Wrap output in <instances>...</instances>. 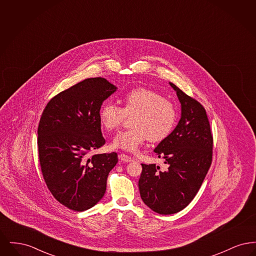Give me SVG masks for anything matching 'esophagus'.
I'll list each match as a JSON object with an SVG mask.
<instances>
[{"instance_id":"34e87169","label":"esophagus","mask_w":256,"mask_h":256,"mask_svg":"<svg viewBox=\"0 0 256 256\" xmlns=\"http://www.w3.org/2000/svg\"><path fill=\"white\" fill-rule=\"evenodd\" d=\"M119 158L121 159L124 162H132V161L134 160V158H132V156H128L124 154H121L119 156Z\"/></svg>"}]
</instances>
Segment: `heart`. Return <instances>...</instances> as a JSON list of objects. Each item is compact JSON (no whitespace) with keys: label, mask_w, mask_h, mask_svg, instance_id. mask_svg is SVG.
<instances>
[{"label":"heart","mask_w":256,"mask_h":256,"mask_svg":"<svg viewBox=\"0 0 256 256\" xmlns=\"http://www.w3.org/2000/svg\"><path fill=\"white\" fill-rule=\"evenodd\" d=\"M124 106L106 102L100 108L98 117L102 126L108 130L120 128L126 116L134 115L130 130L117 134L111 146L135 152L148 138L152 141H161L170 134L176 113L174 106L158 92L136 88L122 98Z\"/></svg>","instance_id":"obj_1"}]
</instances>
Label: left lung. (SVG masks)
<instances>
[{
  "label": "left lung",
  "mask_w": 256,
  "mask_h": 256,
  "mask_svg": "<svg viewBox=\"0 0 256 256\" xmlns=\"http://www.w3.org/2000/svg\"><path fill=\"white\" fill-rule=\"evenodd\" d=\"M169 84L176 92L182 116L174 130L154 148L168 169L161 172L156 164H142L138 182L144 204L162 215L178 213L192 202L210 168L213 148L204 106Z\"/></svg>",
  "instance_id": "left-lung-1"
}]
</instances>
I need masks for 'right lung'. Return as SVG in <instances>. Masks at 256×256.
I'll return each mask as SVG.
<instances>
[{"mask_svg":"<svg viewBox=\"0 0 256 256\" xmlns=\"http://www.w3.org/2000/svg\"><path fill=\"white\" fill-rule=\"evenodd\" d=\"M117 87L102 78H91L52 98L38 126V154L50 193L64 206L84 211L97 204L106 190L116 152L94 154L104 145L98 113Z\"/></svg>","mask_w":256,"mask_h":256,"instance_id":"right-lung-1","label":"right lung"}]
</instances>
